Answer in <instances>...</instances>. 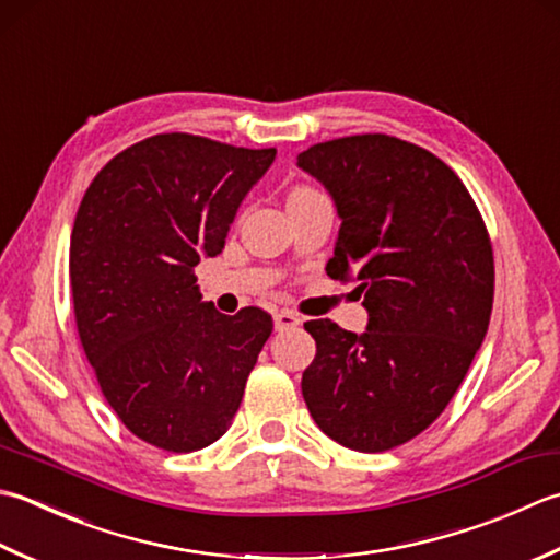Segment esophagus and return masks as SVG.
Listing matches in <instances>:
<instances>
[{
  "instance_id": "1",
  "label": "esophagus",
  "mask_w": 560,
  "mask_h": 560,
  "mask_svg": "<svg viewBox=\"0 0 560 560\" xmlns=\"http://www.w3.org/2000/svg\"><path fill=\"white\" fill-rule=\"evenodd\" d=\"M301 325V317L291 313V311H279L277 315H273V327H277L279 332L283 330H295V327Z\"/></svg>"
}]
</instances>
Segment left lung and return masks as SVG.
Returning a JSON list of instances; mask_svg holds the SVG:
<instances>
[{
    "label": "left lung",
    "instance_id": "obj_1",
    "mask_svg": "<svg viewBox=\"0 0 560 560\" xmlns=\"http://www.w3.org/2000/svg\"><path fill=\"white\" fill-rule=\"evenodd\" d=\"M299 167L339 215L327 277L359 281L369 323H305L315 359L301 390L315 424L354 452H386L427 430L483 345L495 267L462 179L412 142L349 136L303 150Z\"/></svg>",
    "mask_w": 560,
    "mask_h": 560
}]
</instances>
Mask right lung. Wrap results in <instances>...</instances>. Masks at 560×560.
Instances as JSON below:
<instances>
[{"mask_svg": "<svg viewBox=\"0 0 560 560\" xmlns=\"http://www.w3.org/2000/svg\"><path fill=\"white\" fill-rule=\"evenodd\" d=\"M277 150L162 133L96 174L70 237L77 330L104 398L130 432L196 452L233 424L271 315H223L194 267L223 252L240 203Z\"/></svg>", "mask_w": 560, "mask_h": 560, "instance_id": "add662e5", "label": "right lung"}]
</instances>
